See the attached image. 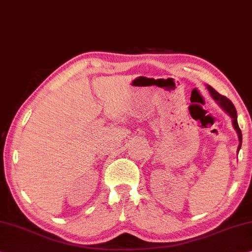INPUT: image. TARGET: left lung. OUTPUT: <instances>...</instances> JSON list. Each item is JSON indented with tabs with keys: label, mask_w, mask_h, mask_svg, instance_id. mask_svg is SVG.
<instances>
[{
	"label": "left lung",
	"mask_w": 252,
	"mask_h": 252,
	"mask_svg": "<svg viewBox=\"0 0 252 252\" xmlns=\"http://www.w3.org/2000/svg\"><path fill=\"white\" fill-rule=\"evenodd\" d=\"M207 89H208V91H209L211 97L216 101V103L220 105L221 109H223V110L229 116V117L232 118L233 127H234L235 132H236V134H238V137H239V147H238V151H236V152H239L240 149H241V144H242V133H241V129H240L239 124H238V116H236V110H235L234 104H233L232 102L227 99V97L220 95V94L218 93L216 90H214L210 85H207Z\"/></svg>",
	"instance_id": "left-lung-1"
}]
</instances>
